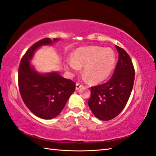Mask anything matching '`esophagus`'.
Wrapping results in <instances>:
<instances>
[{"instance_id":"obj_1","label":"esophagus","mask_w":156,"mask_h":156,"mask_svg":"<svg viewBox=\"0 0 156 156\" xmlns=\"http://www.w3.org/2000/svg\"><path fill=\"white\" fill-rule=\"evenodd\" d=\"M81 87H82V85L80 84V83H76V90H79Z\"/></svg>"}]
</instances>
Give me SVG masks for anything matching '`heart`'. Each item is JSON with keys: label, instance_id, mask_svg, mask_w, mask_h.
I'll return each mask as SVG.
<instances>
[{"label": "heart", "instance_id": "obj_1", "mask_svg": "<svg viewBox=\"0 0 156 156\" xmlns=\"http://www.w3.org/2000/svg\"><path fill=\"white\" fill-rule=\"evenodd\" d=\"M116 66V55L111 49L100 47L79 48L74 52L73 58L66 61V68L70 74L83 73L92 83L106 80L113 72Z\"/></svg>", "mask_w": 156, "mask_h": 156}]
</instances>
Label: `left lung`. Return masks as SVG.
Instances as JSON below:
<instances>
[{
  "instance_id": "left-lung-1",
  "label": "left lung",
  "mask_w": 156,
  "mask_h": 156,
  "mask_svg": "<svg viewBox=\"0 0 156 156\" xmlns=\"http://www.w3.org/2000/svg\"><path fill=\"white\" fill-rule=\"evenodd\" d=\"M119 60L114 73L107 82L90 88L89 108L94 116L102 121H109L118 116L130 96L135 80V69L130 57L116 45Z\"/></svg>"
}]
</instances>
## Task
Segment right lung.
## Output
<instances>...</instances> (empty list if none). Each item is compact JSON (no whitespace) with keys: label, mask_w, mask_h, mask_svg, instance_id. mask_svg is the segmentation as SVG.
Listing matches in <instances>:
<instances>
[{"label":"right lung","mask_w":156,"mask_h":156,"mask_svg":"<svg viewBox=\"0 0 156 156\" xmlns=\"http://www.w3.org/2000/svg\"><path fill=\"white\" fill-rule=\"evenodd\" d=\"M58 40V38L53 40L44 38L35 43L23 55L19 68L18 83L21 98L32 113L43 119L58 116L75 90V83L63 77L58 72L40 73L30 63L37 49Z\"/></svg>","instance_id":"obj_1"}]
</instances>
